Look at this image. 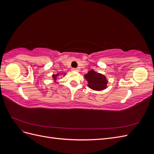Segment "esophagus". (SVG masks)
I'll use <instances>...</instances> for the list:
<instances>
[{
  "instance_id": "34e87169",
  "label": "esophagus",
  "mask_w": 154,
  "mask_h": 154,
  "mask_svg": "<svg viewBox=\"0 0 154 154\" xmlns=\"http://www.w3.org/2000/svg\"><path fill=\"white\" fill-rule=\"evenodd\" d=\"M72 71H78V69L77 68H72Z\"/></svg>"
}]
</instances>
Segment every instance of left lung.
I'll return each mask as SVG.
<instances>
[{"instance_id":"left-lung-1","label":"left lung","mask_w":154,"mask_h":154,"mask_svg":"<svg viewBox=\"0 0 154 154\" xmlns=\"http://www.w3.org/2000/svg\"><path fill=\"white\" fill-rule=\"evenodd\" d=\"M85 78L88 82V87L93 90L101 91L106 87L107 80L103 74L90 71L85 75Z\"/></svg>"}]
</instances>
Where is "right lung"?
<instances>
[{"mask_svg":"<svg viewBox=\"0 0 154 154\" xmlns=\"http://www.w3.org/2000/svg\"><path fill=\"white\" fill-rule=\"evenodd\" d=\"M57 75H58V74H57ZM57 75H53V78H54V80H56V78H57Z\"/></svg>","mask_w":154,"mask_h":154,"instance_id":"right-lung-1","label":"right lung"}]
</instances>
